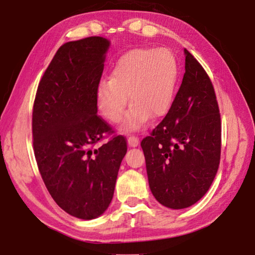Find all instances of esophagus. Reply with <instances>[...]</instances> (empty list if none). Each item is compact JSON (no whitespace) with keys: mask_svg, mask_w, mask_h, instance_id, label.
I'll list each match as a JSON object with an SVG mask.
<instances>
[{"mask_svg":"<svg viewBox=\"0 0 255 255\" xmlns=\"http://www.w3.org/2000/svg\"><path fill=\"white\" fill-rule=\"evenodd\" d=\"M138 143H139V139H138L137 136L131 135V136H129V137H128V144H129V146H132V147L137 146Z\"/></svg>","mask_w":255,"mask_h":255,"instance_id":"34e87169","label":"esophagus"}]
</instances>
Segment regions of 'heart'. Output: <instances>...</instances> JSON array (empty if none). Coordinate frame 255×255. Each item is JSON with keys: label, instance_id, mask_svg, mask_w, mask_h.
Returning a JSON list of instances; mask_svg holds the SVG:
<instances>
[{"label": "heart", "instance_id": "1", "mask_svg": "<svg viewBox=\"0 0 255 255\" xmlns=\"http://www.w3.org/2000/svg\"><path fill=\"white\" fill-rule=\"evenodd\" d=\"M178 78V63L172 50L140 47L125 52L112 68L110 81L98 87L97 101L110 123H120L131 108L124 128L135 130L153 119L165 117L172 108Z\"/></svg>", "mask_w": 255, "mask_h": 255}]
</instances>
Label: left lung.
<instances>
[{
	"label": "left lung",
	"mask_w": 255,
	"mask_h": 255,
	"mask_svg": "<svg viewBox=\"0 0 255 255\" xmlns=\"http://www.w3.org/2000/svg\"><path fill=\"white\" fill-rule=\"evenodd\" d=\"M185 73L172 108L140 142L154 198L173 210L197 203L219 169L221 117L212 81L184 49Z\"/></svg>",
	"instance_id": "left-lung-1"
}]
</instances>
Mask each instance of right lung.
<instances>
[{
  "label": "right lung",
  "instance_id": "1",
  "mask_svg": "<svg viewBox=\"0 0 255 255\" xmlns=\"http://www.w3.org/2000/svg\"><path fill=\"white\" fill-rule=\"evenodd\" d=\"M109 45L101 36L64 43L41 78L33 105V149L45 187L62 210L82 220L109 207L127 152L126 137L97 115Z\"/></svg>",
  "mask_w": 255,
  "mask_h": 255
}]
</instances>
